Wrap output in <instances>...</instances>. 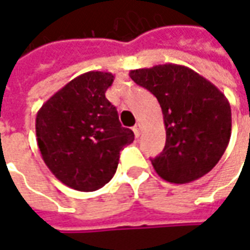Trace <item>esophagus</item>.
<instances>
[{
	"mask_svg": "<svg viewBox=\"0 0 250 250\" xmlns=\"http://www.w3.org/2000/svg\"><path fill=\"white\" fill-rule=\"evenodd\" d=\"M133 131H134V134H135V137H140V135H141V125L138 123V125H134Z\"/></svg>",
	"mask_w": 250,
	"mask_h": 250,
	"instance_id": "esophagus-1",
	"label": "esophagus"
}]
</instances>
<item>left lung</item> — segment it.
I'll return each instance as SVG.
<instances>
[{"mask_svg": "<svg viewBox=\"0 0 250 250\" xmlns=\"http://www.w3.org/2000/svg\"><path fill=\"white\" fill-rule=\"evenodd\" d=\"M130 77L156 97L166 128L165 149L151 159L168 183L187 184L208 174L227 149L231 106L226 95L187 66L135 69Z\"/></svg>", "mask_w": 250, "mask_h": 250, "instance_id": "8db88e82", "label": "left lung"}]
</instances>
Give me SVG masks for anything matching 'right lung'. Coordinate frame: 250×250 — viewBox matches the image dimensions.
Returning a JSON list of instances; mask_svg holds the SVG:
<instances>
[{
	"label": "right lung",
	"instance_id": "obj_1",
	"mask_svg": "<svg viewBox=\"0 0 250 250\" xmlns=\"http://www.w3.org/2000/svg\"><path fill=\"white\" fill-rule=\"evenodd\" d=\"M115 80L108 72L80 74L40 108L36 135L44 163L67 187L92 192L116 173L120 151L134 141L122 127L105 92Z\"/></svg>",
	"mask_w": 250,
	"mask_h": 250
}]
</instances>
